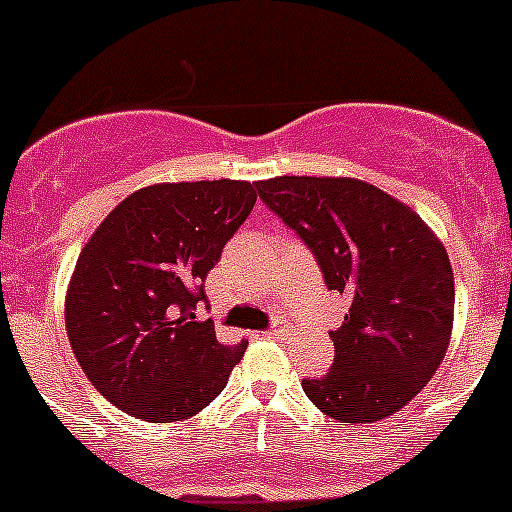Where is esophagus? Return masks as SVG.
Listing matches in <instances>:
<instances>
[{"label": "esophagus", "mask_w": 512, "mask_h": 512, "mask_svg": "<svg viewBox=\"0 0 512 512\" xmlns=\"http://www.w3.org/2000/svg\"><path fill=\"white\" fill-rule=\"evenodd\" d=\"M287 333V325L284 323H274L269 330H266V338H282Z\"/></svg>", "instance_id": "34e87169"}]
</instances>
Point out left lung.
<instances>
[{
  "label": "left lung",
  "instance_id": "8db88e82",
  "mask_svg": "<svg viewBox=\"0 0 512 512\" xmlns=\"http://www.w3.org/2000/svg\"><path fill=\"white\" fill-rule=\"evenodd\" d=\"M312 251L325 287L348 300L330 330L328 374L302 379L312 405L338 423H374L431 382L454 325L449 253L418 212L348 176H277L256 182Z\"/></svg>",
  "mask_w": 512,
  "mask_h": 512
}]
</instances>
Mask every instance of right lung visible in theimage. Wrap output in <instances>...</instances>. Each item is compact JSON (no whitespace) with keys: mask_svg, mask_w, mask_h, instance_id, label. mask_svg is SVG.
I'll use <instances>...</instances> for the list:
<instances>
[{"mask_svg":"<svg viewBox=\"0 0 512 512\" xmlns=\"http://www.w3.org/2000/svg\"><path fill=\"white\" fill-rule=\"evenodd\" d=\"M256 205L251 182L153 184L120 202L81 248L66 333L89 382L122 413L174 423L207 408L243 359L197 318L207 271Z\"/></svg>","mask_w":512,"mask_h":512,"instance_id":"1","label":"right lung"}]
</instances>
